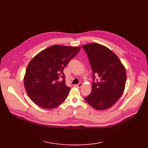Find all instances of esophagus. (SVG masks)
Listing matches in <instances>:
<instances>
[{
  "instance_id": "1",
  "label": "esophagus",
  "mask_w": 148,
  "mask_h": 148,
  "mask_svg": "<svg viewBox=\"0 0 148 148\" xmlns=\"http://www.w3.org/2000/svg\"><path fill=\"white\" fill-rule=\"evenodd\" d=\"M82 83H79L78 84H75V86L76 87H77V88H81L82 86Z\"/></svg>"
}]
</instances>
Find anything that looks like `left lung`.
<instances>
[{
	"instance_id": "1",
	"label": "left lung",
	"mask_w": 148,
	"mask_h": 148,
	"mask_svg": "<svg viewBox=\"0 0 148 148\" xmlns=\"http://www.w3.org/2000/svg\"><path fill=\"white\" fill-rule=\"evenodd\" d=\"M82 47L88 56L93 74L92 91L84 99L96 110L108 109L118 101L125 89V68L106 46L91 43Z\"/></svg>"
}]
</instances>
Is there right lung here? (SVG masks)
Here are the masks:
<instances>
[{
    "instance_id": "add662e5",
    "label": "right lung",
    "mask_w": 148,
    "mask_h": 148,
    "mask_svg": "<svg viewBox=\"0 0 148 148\" xmlns=\"http://www.w3.org/2000/svg\"><path fill=\"white\" fill-rule=\"evenodd\" d=\"M80 47L54 45L37 54L29 63L24 77L29 97L38 106L52 109L66 98L70 88L63 72Z\"/></svg>"
}]
</instances>
